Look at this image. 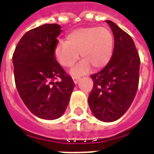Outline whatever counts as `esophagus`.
<instances>
[{
    "mask_svg": "<svg viewBox=\"0 0 154 154\" xmlns=\"http://www.w3.org/2000/svg\"><path fill=\"white\" fill-rule=\"evenodd\" d=\"M79 80H80V77H73V82L75 84H77Z\"/></svg>",
    "mask_w": 154,
    "mask_h": 154,
    "instance_id": "34e87169",
    "label": "esophagus"
}]
</instances>
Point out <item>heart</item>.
I'll return each mask as SVG.
<instances>
[{
	"label": "heart",
	"mask_w": 154,
	"mask_h": 154,
	"mask_svg": "<svg viewBox=\"0 0 154 154\" xmlns=\"http://www.w3.org/2000/svg\"><path fill=\"white\" fill-rule=\"evenodd\" d=\"M114 39L112 32L104 27H90L72 31L54 46V54L63 67L70 68L79 58L83 60L72 69V76H80L88 71L105 67L111 60Z\"/></svg>",
	"instance_id": "heart-1"
}]
</instances>
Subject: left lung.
I'll use <instances>...</instances> for the list:
<instances>
[{
	"label": "left lung",
	"instance_id": "obj_1",
	"mask_svg": "<svg viewBox=\"0 0 154 154\" xmlns=\"http://www.w3.org/2000/svg\"><path fill=\"white\" fill-rule=\"evenodd\" d=\"M106 23L114 36L113 53L105 68L91 76L94 86L88 103L98 120L111 122L119 119L135 99L140 60L131 37L112 21Z\"/></svg>",
	"mask_w": 154,
	"mask_h": 154
}]
</instances>
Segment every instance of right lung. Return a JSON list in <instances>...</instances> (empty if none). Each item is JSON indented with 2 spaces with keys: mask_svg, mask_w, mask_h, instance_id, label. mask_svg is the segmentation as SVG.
Instances as JSON below:
<instances>
[{
  "mask_svg": "<svg viewBox=\"0 0 154 154\" xmlns=\"http://www.w3.org/2000/svg\"><path fill=\"white\" fill-rule=\"evenodd\" d=\"M60 25L43 24L28 31L13 54L14 73L20 97L35 116L45 120L60 118L74 88L71 77L55 60L54 46ZM60 78V82L53 81Z\"/></svg>",
  "mask_w": 154,
  "mask_h": 154,
  "instance_id": "right-lung-1",
  "label": "right lung"
}]
</instances>
